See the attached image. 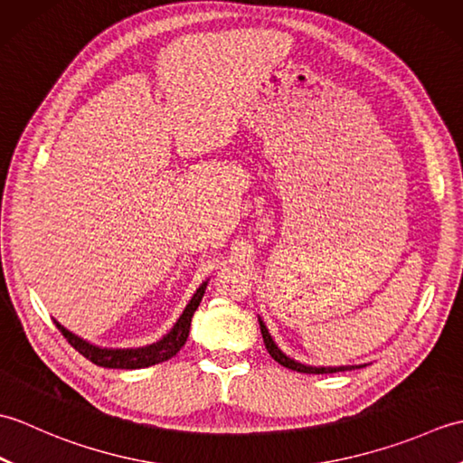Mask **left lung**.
<instances>
[{
	"instance_id": "left-lung-1",
	"label": "left lung",
	"mask_w": 463,
	"mask_h": 463,
	"mask_svg": "<svg viewBox=\"0 0 463 463\" xmlns=\"http://www.w3.org/2000/svg\"><path fill=\"white\" fill-rule=\"evenodd\" d=\"M259 322H260V334H262L264 346H267L270 356H272L274 360H277L279 364H282L284 368L297 370V372H300V373H334V372H346V370L360 368V366H328V368L320 366V368H317V366H307V364H300V362H297V360H292V358H288L287 354H284V352L277 346V344H274V340H272V336L269 334L267 326H264V322H262L260 318H259Z\"/></svg>"
}]
</instances>
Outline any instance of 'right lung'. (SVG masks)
Wrapping results in <instances>:
<instances>
[{
    "label": "right lung",
    "instance_id": "add662e5",
    "mask_svg": "<svg viewBox=\"0 0 463 463\" xmlns=\"http://www.w3.org/2000/svg\"><path fill=\"white\" fill-rule=\"evenodd\" d=\"M206 290V282H203L196 292L193 294L191 302L186 304V308L183 310L181 318L175 322V326L171 328L169 334H165L161 340H156L149 346H143V348H101V346H95V344L87 342L80 336H75L73 332H69L67 328H63L61 324L57 320L55 326L61 330L63 336L67 338V342L71 344V346L83 354L87 360H91L97 366H103V368H119V370H139V368H149L155 366V364H161L165 360L173 358L176 352H179L186 338H189V330H191V318L194 310L199 308V304L203 300V294Z\"/></svg>",
    "mask_w": 463,
    "mask_h": 463
}]
</instances>
